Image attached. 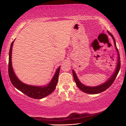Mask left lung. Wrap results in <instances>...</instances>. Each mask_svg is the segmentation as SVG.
<instances>
[{
  "label": "left lung",
  "mask_w": 126,
  "mask_h": 126,
  "mask_svg": "<svg viewBox=\"0 0 126 126\" xmlns=\"http://www.w3.org/2000/svg\"><path fill=\"white\" fill-rule=\"evenodd\" d=\"M109 35L111 36V37H112L113 41H114V44H115V46L116 47V49L117 50V51L118 52V62H117V67L116 68V70L115 71V72L113 73V74L111 75V77L107 80L104 83V84H101V85H98L96 86H85L84 85V84L80 83V81L79 80L77 76V74L75 72L74 70H72L73 72V78H74V81L76 83L77 86L78 87L79 89L83 91V92L87 93V94H99L100 93H102L103 91L106 90V89H108L112 83H113V81H115V80L116 79V78L117 77V74L120 71V67H121V62L120 61V54L118 53V50L117 48V46H116V41L115 40V38L113 37V35H112L111 33L109 32Z\"/></svg>",
  "instance_id": "8db88e82"
}]
</instances>
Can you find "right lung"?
I'll return each instance as SVG.
<instances>
[{"label": "right lung", "instance_id": "right-lung-1", "mask_svg": "<svg viewBox=\"0 0 126 126\" xmlns=\"http://www.w3.org/2000/svg\"><path fill=\"white\" fill-rule=\"evenodd\" d=\"M14 42V41H13L11 43L9 54L8 72L9 78L10 79L11 83L14 86H15V88L21 91L24 94L28 96L29 97L33 98V99H42V98L49 95L56 89L57 83H58L60 67H59L57 69L56 73L54 74V77L51 80V82L46 86H37L27 85V84H24L17 78L13 69L12 63H11V54H12V47Z\"/></svg>", "mask_w": 126, "mask_h": 126}]
</instances>
